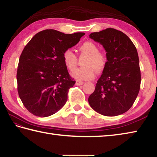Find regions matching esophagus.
I'll use <instances>...</instances> for the list:
<instances>
[{"label":"esophagus","instance_id":"esophagus-1","mask_svg":"<svg viewBox=\"0 0 157 157\" xmlns=\"http://www.w3.org/2000/svg\"><path fill=\"white\" fill-rule=\"evenodd\" d=\"M83 84H84V82H82V81H79V80H77V81H76V85L81 86V85H82Z\"/></svg>","mask_w":157,"mask_h":157}]
</instances>
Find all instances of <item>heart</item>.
Returning a JSON list of instances; mask_svg holds the SVG:
<instances>
[{"instance_id": "1", "label": "heart", "mask_w": 157, "mask_h": 157, "mask_svg": "<svg viewBox=\"0 0 157 157\" xmlns=\"http://www.w3.org/2000/svg\"><path fill=\"white\" fill-rule=\"evenodd\" d=\"M79 50L81 56H86L82 64L84 67L76 69L78 65V58L74 52L71 49L64 50L63 54V62L67 68L74 71L71 75L78 80H88L93 79L95 75V70L101 72L105 69L107 58L106 54L99 51L98 46L91 41H86L79 46Z\"/></svg>"}]
</instances>
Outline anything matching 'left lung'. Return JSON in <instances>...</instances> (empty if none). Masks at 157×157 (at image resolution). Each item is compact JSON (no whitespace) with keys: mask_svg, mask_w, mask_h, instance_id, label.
<instances>
[{"mask_svg":"<svg viewBox=\"0 0 157 157\" xmlns=\"http://www.w3.org/2000/svg\"><path fill=\"white\" fill-rule=\"evenodd\" d=\"M89 37L103 45L107 62L88 103L100 114L121 115L132 107L140 91L137 49L127 35L111 28L91 33Z\"/></svg>","mask_w":157,"mask_h":157,"instance_id":"1","label":"left lung"}]
</instances>
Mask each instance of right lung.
<instances>
[{
    "instance_id": "1",
    "label": "right lung",
    "mask_w": 157,
    "mask_h": 157,
    "mask_svg": "<svg viewBox=\"0 0 157 157\" xmlns=\"http://www.w3.org/2000/svg\"><path fill=\"white\" fill-rule=\"evenodd\" d=\"M84 35L47 29L36 33L24 48L17 71V92L24 107L33 115L50 116L66 103L69 88L75 81L69 74L63 54Z\"/></svg>"
}]
</instances>
